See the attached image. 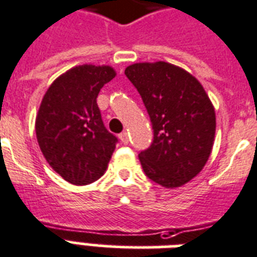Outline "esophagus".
<instances>
[{
  "mask_svg": "<svg viewBox=\"0 0 257 257\" xmlns=\"http://www.w3.org/2000/svg\"><path fill=\"white\" fill-rule=\"evenodd\" d=\"M119 139H120V142L124 143V145H127V143H128V134H127L126 131H123V133H120V134H119Z\"/></svg>",
  "mask_w": 257,
  "mask_h": 257,
  "instance_id": "obj_1",
  "label": "esophagus"
}]
</instances>
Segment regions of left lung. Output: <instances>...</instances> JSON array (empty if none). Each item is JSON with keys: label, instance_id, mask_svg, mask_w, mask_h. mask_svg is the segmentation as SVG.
Wrapping results in <instances>:
<instances>
[{"label": "left lung", "instance_id": "obj_1", "mask_svg": "<svg viewBox=\"0 0 257 257\" xmlns=\"http://www.w3.org/2000/svg\"><path fill=\"white\" fill-rule=\"evenodd\" d=\"M124 75L154 130L150 147L139 153L143 172L165 188L182 186L202 170L213 147L216 114L209 96L196 77L165 61L128 65Z\"/></svg>", "mask_w": 257, "mask_h": 257}]
</instances>
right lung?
<instances>
[{
	"label": "right lung",
	"mask_w": 257,
	"mask_h": 257,
	"mask_svg": "<svg viewBox=\"0 0 257 257\" xmlns=\"http://www.w3.org/2000/svg\"><path fill=\"white\" fill-rule=\"evenodd\" d=\"M116 72L110 65L73 67L53 81L36 116V137L51 168L73 185L107 170L118 138L104 127L96 97Z\"/></svg>",
	"instance_id": "obj_1"
}]
</instances>
